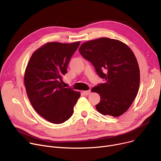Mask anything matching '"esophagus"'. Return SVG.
I'll return each mask as SVG.
<instances>
[{
    "label": "esophagus",
    "instance_id": "obj_1",
    "mask_svg": "<svg viewBox=\"0 0 161 161\" xmlns=\"http://www.w3.org/2000/svg\"><path fill=\"white\" fill-rule=\"evenodd\" d=\"M83 93L84 94V95H86V96H88L90 95L91 93V91L89 90V91H83Z\"/></svg>",
    "mask_w": 161,
    "mask_h": 161
}]
</instances>
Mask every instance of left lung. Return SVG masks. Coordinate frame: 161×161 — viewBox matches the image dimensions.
<instances>
[{
  "instance_id": "1",
  "label": "left lung",
  "mask_w": 161,
  "mask_h": 161,
  "mask_svg": "<svg viewBox=\"0 0 161 161\" xmlns=\"http://www.w3.org/2000/svg\"><path fill=\"white\" fill-rule=\"evenodd\" d=\"M79 52L106 80L91 89L100 97L97 111L115 117L123 114L136 97L140 87L139 66L131 49L121 41L103 37L84 42Z\"/></svg>"
}]
</instances>
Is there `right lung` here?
I'll use <instances>...</instances> for the list:
<instances>
[{
  "label": "right lung",
  "mask_w": 161,
  "mask_h": 161,
  "mask_svg": "<svg viewBox=\"0 0 161 161\" xmlns=\"http://www.w3.org/2000/svg\"><path fill=\"white\" fill-rule=\"evenodd\" d=\"M47 42L34 52L26 67L24 84L33 108L47 121L61 124L72 115L80 92L63 85L70 59L80 46Z\"/></svg>",
  "instance_id": "1"
}]
</instances>
